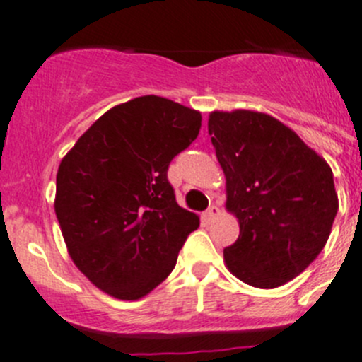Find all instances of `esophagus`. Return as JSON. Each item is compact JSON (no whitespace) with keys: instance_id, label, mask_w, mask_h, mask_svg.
I'll return each mask as SVG.
<instances>
[{"instance_id":"34e87169","label":"esophagus","mask_w":362,"mask_h":362,"mask_svg":"<svg viewBox=\"0 0 362 362\" xmlns=\"http://www.w3.org/2000/svg\"><path fill=\"white\" fill-rule=\"evenodd\" d=\"M219 214H221V210L217 209L216 205H212V206H209V209H206L205 217H206V219H216V217L219 216Z\"/></svg>"}]
</instances>
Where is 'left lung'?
Returning <instances> with one entry per match:
<instances>
[{
    "label": "left lung",
    "mask_w": 362,
    "mask_h": 362,
    "mask_svg": "<svg viewBox=\"0 0 362 362\" xmlns=\"http://www.w3.org/2000/svg\"><path fill=\"white\" fill-rule=\"evenodd\" d=\"M209 134L240 233L224 247L235 278L278 288L324 249L338 212L332 170L296 132L258 111H212Z\"/></svg>",
    "instance_id": "8db88e82"
}]
</instances>
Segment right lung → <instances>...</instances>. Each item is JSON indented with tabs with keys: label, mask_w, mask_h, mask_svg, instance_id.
<instances>
[{
	"label": "right lung",
	"mask_w": 362,
	"mask_h": 362,
	"mask_svg": "<svg viewBox=\"0 0 362 362\" xmlns=\"http://www.w3.org/2000/svg\"><path fill=\"white\" fill-rule=\"evenodd\" d=\"M199 127V111L138 97L106 111L59 163L54 212L66 249L107 296L138 300L152 292L199 226L168 182V166Z\"/></svg>",
	"instance_id": "1"
}]
</instances>
